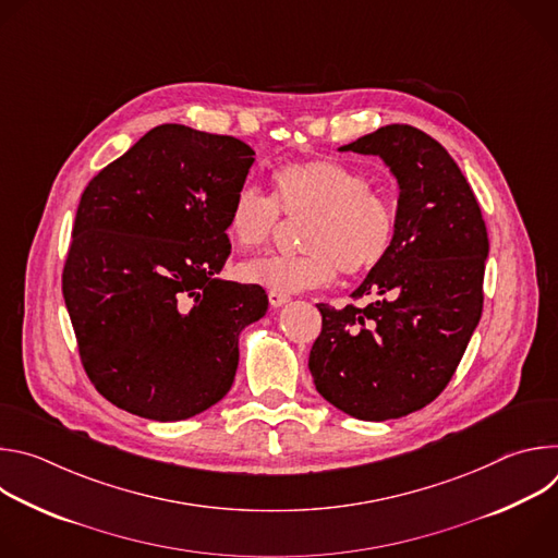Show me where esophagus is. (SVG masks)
<instances>
[{"instance_id":"esophagus-1","label":"esophagus","mask_w":558,"mask_h":558,"mask_svg":"<svg viewBox=\"0 0 558 558\" xmlns=\"http://www.w3.org/2000/svg\"><path fill=\"white\" fill-rule=\"evenodd\" d=\"M267 298H269V304H271V306H282L284 302H289V295H287V293H280V291H269Z\"/></svg>"}]
</instances>
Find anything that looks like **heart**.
Instances as JSON below:
<instances>
[{"instance_id":"heart-1","label":"heart","mask_w":558,"mask_h":558,"mask_svg":"<svg viewBox=\"0 0 558 558\" xmlns=\"http://www.w3.org/2000/svg\"><path fill=\"white\" fill-rule=\"evenodd\" d=\"M368 179L333 158L287 163L274 174V198L254 185L233 196L227 216L231 241L243 250L271 243L280 214L306 216L298 256H263L241 265L247 282L269 291L298 293L327 287L338 269L362 276L377 269L392 250L397 211L392 201L368 190Z\"/></svg>"}]
</instances>
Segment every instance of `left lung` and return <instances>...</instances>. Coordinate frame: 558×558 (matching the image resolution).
<instances>
[{"instance_id":"1","label":"left lung","mask_w":558,"mask_h":558,"mask_svg":"<svg viewBox=\"0 0 558 558\" xmlns=\"http://www.w3.org/2000/svg\"><path fill=\"white\" fill-rule=\"evenodd\" d=\"M340 149L381 156L400 185L386 260L353 291L368 304H317L308 355L317 392L366 422L430 404L452 379L484 311L488 231L465 177L426 132L392 123Z\"/></svg>"}]
</instances>
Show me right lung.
<instances>
[{"label": "right lung", "instance_id": "obj_1", "mask_svg": "<svg viewBox=\"0 0 558 558\" xmlns=\"http://www.w3.org/2000/svg\"><path fill=\"white\" fill-rule=\"evenodd\" d=\"M254 149L179 123L149 130L84 190L61 274L78 357L114 407L156 422L220 402L258 284L220 280L227 216Z\"/></svg>", "mask_w": 558, "mask_h": 558}]
</instances>
